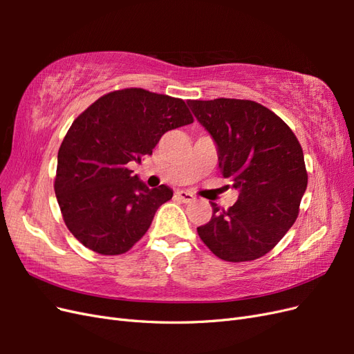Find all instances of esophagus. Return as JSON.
Returning a JSON list of instances; mask_svg holds the SVG:
<instances>
[{
	"label": "esophagus",
	"mask_w": 354,
	"mask_h": 354,
	"mask_svg": "<svg viewBox=\"0 0 354 354\" xmlns=\"http://www.w3.org/2000/svg\"><path fill=\"white\" fill-rule=\"evenodd\" d=\"M176 198H178L181 202H185V203H190L195 199V196L192 195L190 192H186V190H178L176 194Z\"/></svg>",
	"instance_id": "esophagus-1"
}]
</instances>
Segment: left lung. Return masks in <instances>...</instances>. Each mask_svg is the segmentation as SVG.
<instances>
[{
	"label": "left lung",
	"mask_w": 354,
	"mask_h": 354,
	"mask_svg": "<svg viewBox=\"0 0 354 354\" xmlns=\"http://www.w3.org/2000/svg\"><path fill=\"white\" fill-rule=\"evenodd\" d=\"M217 146L218 168L238 201L212 217L199 238L224 261H251L269 252L297 220L307 187L303 149L279 116L252 100H189Z\"/></svg>",
	"instance_id": "obj_1"
}]
</instances>
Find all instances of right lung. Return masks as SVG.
Returning <instances> with one entry per match:
<instances>
[{"mask_svg": "<svg viewBox=\"0 0 354 354\" xmlns=\"http://www.w3.org/2000/svg\"><path fill=\"white\" fill-rule=\"evenodd\" d=\"M192 122L183 100L143 88L112 91L85 109L63 138L55 180L73 236L103 255L124 254L140 241L173 190L149 189L130 164L152 155L164 133Z\"/></svg>", "mask_w": 354, "mask_h": 354, "instance_id": "1", "label": "right lung"}]
</instances>
